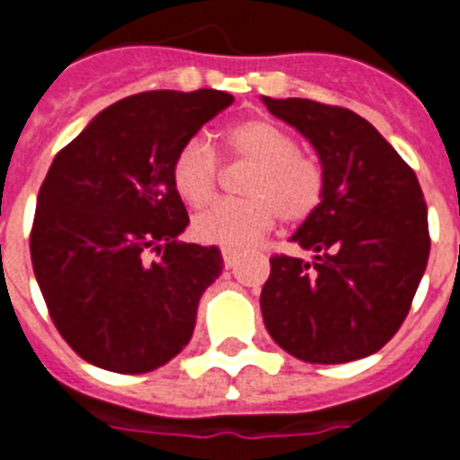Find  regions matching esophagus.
Wrapping results in <instances>:
<instances>
[{"label":"esophagus","instance_id":"esophagus-1","mask_svg":"<svg viewBox=\"0 0 460 460\" xmlns=\"http://www.w3.org/2000/svg\"><path fill=\"white\" fill-rule=\"evenodd\" d=\"M237 257H240L237 250H233V247H223V262H226V267H234Z\"/></svg>","mask_w":460,"mask_h":460}]
</instances>
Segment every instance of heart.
Listing matches in <instances>:
<instances>
[{
    "instance_id": "b5f03b06",
    "label": "heart",
    "mask_w": 460,
    "mask_h": 460,
    "mask_svg": "<svg viewBox=\"0 0 460 460\" xmlns=\"http://www.w3.org/2000/svg\"><path fill=\"white\" fill-rule=\"evenodd\" d=\"M227 152L254 161L244 186L250 198L216 200L193 217L200 243L244 247L270 233L277 217L306 220L323 198V173L316 161L296 154V142L270 119H243L223 132ZM171 183L189 206H203L216 193V154L203 139H189L171 164Z\"/></svg>"
}]
</instances>
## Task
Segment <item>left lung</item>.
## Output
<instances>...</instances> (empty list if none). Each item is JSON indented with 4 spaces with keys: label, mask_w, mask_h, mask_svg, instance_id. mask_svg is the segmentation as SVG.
Returning <instances> with one entry per match:
<instances>
[{
    "label": "left lung",
    "mask_w": 460,
    "mask_h": 460,
    "mask_svg": "<svg viewBox=\"0 0 460 460\" xmlns=\"http://www.w3.org/2000/svg\"><path fill=\"white\" fill-rule=\"evenodd\" d=\"M262 102L316 149L323 173L321 203L291 234L314 257H271L264 326L304 363L367 358L400 331L427 270L424 193L360 115L301 97Z\"/></svg>",
    "instance_id": "left-lung-1"
}]
</instances>
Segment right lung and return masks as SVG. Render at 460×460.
Masks as SVG:
<instances>
[{"mask_svg": "<svg viewBox=\"0 0 460 460\" xmlns=\"http://www.w3.org/2000/svg\"><path fill=\"white\" fill-rule=\"evenodd\" d=\"M227 105L223 90L124 97L53 159L36 200L31 262L53 323L83 360L139 375L189 345L223 254L179 243L189 213L171 164Z\"/></svg>", "mask_w": 460, "mask_h": 460, "instance_id": "right-lung-1", "label": "right lung"}]
</instances>
